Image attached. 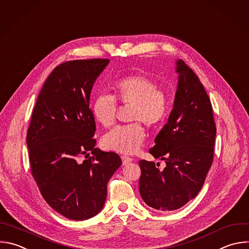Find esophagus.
Returning a JSON list of instances; mask_svg holds the SVG:
<instances>
[{"instance_id":"esophagus-1","label":"esophagus","mask_w":249,"mask_h":249,"mask_svg":"<svg viewBox=\"0 0 249 249\" xmlns=\"http://www.w3.org/2000/svg\"><path fill=\"white\" fill-rule=\"evenodd\" d=\"M121 159H122L123 165H127L128 163H130V162H132V161H133V159H132L131 157L126 156V155H122V156H121Z\"/></svg>"}]
</instances>
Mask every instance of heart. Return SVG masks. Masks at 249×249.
Returning <instances> with one entry per match:
<instances>
[{
	"mask_svg": "<svg viewBox=\"0 0 249 249\" xmlns=\"http://www.w3.org/2000/svg\"><path fill=\"white\" fill-rule=\"evenodd\" d=\"M114 97L109 94L98 95L92 104V114L104 127H109L115 120L116 100L123 106L131 107L130 121L134 123L116 126L102 138L105 149L132 154L143 142V123L149 128L160 125L167 117L169 104L166 94L158 89L157 83L142 74L129 75L119 79L113 87Z\"/></svg>",
	"mask_w": 249,
	"mask_h": 249,
	"instance_id": "heart-1",
	"label": "heart"
}]
</instances>
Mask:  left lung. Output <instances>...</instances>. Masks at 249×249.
Wrapping results in <instances>:
<instances>
[{
  "label": "left lung",
  "mask_w": 249,
  "mask_h": 249,
  "mask_svg": "<svg viewBox=\"0 0 249 249\" xmlns=\"http://www.w3.org/2000/svg\"><path fill=\"white\" fill-rule=\"evenodd\" d=\"M176 64L179 81L174 107L149 148L166 166L158 169L160 164L139 162L140 195L160 211L179 209L197 196L212 165L216 137L212 106L203 85L183 60Z\"/></svg>",
  "instance_id": "1"
}]
</instances>
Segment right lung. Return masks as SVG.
I'll return each instance as SVG.
<instances>
[{"mask_svg": "<svg viewBox=\"0 0 249 249\" xmlns=\"http://www.w3.org/2000/svg\"><path fill=\"white\" fill-rule=\"evenodd\" d=\"M108 62L77 59L56 66L44 83L27 131L31 172L41 195L70 220H87L103 209L107 183L122 164L117 153L95 147L93 139L90 95Z\"/></svg>", "mask_w": 249, "mask_h": 249, "instance_id": "obj_1", "label": "right lung"}]
</instances>
